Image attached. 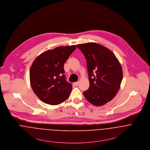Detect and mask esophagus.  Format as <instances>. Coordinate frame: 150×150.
I'll use <instances>...</instances> for the list:
<instances>
[{
    "label": "esophagus",
    "instance_id": "esophagus-1",
    "mask_svg": "<svg viewBox=\"0 0 150 150\" xmlns=\"http://www.w3.org/2000/svg\"><path fill=\"white\" fill-rule=\"evenodd\" d=\"M73 84H74L75 86H77L79 84V82H74V83H73Z\"/></svg>",
    "mask_w": 150,
    "mask_h": 150
}]
</instances>
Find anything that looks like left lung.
I'll return each instance as SVG.
<instances>
[{
    "label": "left lung",
    "instance_id": "8db88e82",
    "mask_svg": "<svg viewBox=\"0 0 150 150\" xmlns=\"http://www.w3.org/2000/svg\"><path fill=\"white\" fill-rule=\"evenodd\" d=\"M87 61L90 87L83 92L86 99L95 106H102L112 100L122 79V67L115 54L99 44L77 45Z\"/></svg>",
    "mask_w": 150,
    "mask_h": 150
}]
</instances>
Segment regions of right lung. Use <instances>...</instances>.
<instances>
[{"instance_id": "add662e5", "label": "right lung", "mask_w": 150, "mask_h": 150, "mask_svg": "<svg viewBox=\"0 0 150 150\" xmlns=\"http://www.w3.org/2000/svg\"><path fill=\"white\" fill-rule=\"evenodd\" d=\"M76 45L57 47L40 54L30 67V82L35 95L43 102L59 105L69 97L72 88L67 82L64 64Z\"/></svg>"}]
</instances>
